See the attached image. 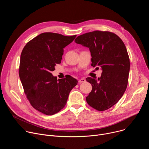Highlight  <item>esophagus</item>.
I'll list each match as a JSON object with an SVG mask.
<instances>
[{"mask_svg": "<svg viewBox=\"0 0 149 149\" xmlns=\"http://www.w3.org/2000/svg\"><path fill=\"white\" fill-rule=\"evenodd\" d=\"M84 82H86V79H85L84 78H82L80 79H79V81H78L79 84H81V83H82Z\"/></svg>", "mask_w": 149, "mask_h": 149, "instance_id": "1", "label": "esophagus"}]
</instances>
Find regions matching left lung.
Returning a JSON list of instances; mask_svg holds the SVG:
<instances>
[{"mask_svg":"<svg viewBox=\"0 0 149 149\" xmlns=\"http://www.w3.org/2000/svg\"><path fill=\"white\" fill-rule=\"evenodd\" d=\"M75 43L89 48L91 65L102 71L98 79L88 77L93 87L87 103L98 111L107 110L123 95L127 86L130 59L123 40L115 33L95 31L78 36Z\"/></svg>","mask_w":149,"mask_h":149,"instance_id":"1","label":"left lung"}]
</instances>
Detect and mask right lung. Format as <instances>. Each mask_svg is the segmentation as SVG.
I'll list each match as a JSON object with an SVG mask.
<instances>
[{
    "mask_svg": "<svg viewBox=\"0 0 149 149\" xmlns=\"http://www.w3.org/2000/svg\"><path fill=\"white\" fill-rule=\"evenodd\" d=\"M76 36L42 33L28 42L21 53L19 74L24 92L32 107L42 113L53 115L62 110L78 83L70 75L57 79L51 74L61 62L63 48Z\"/></svg>",
    "mask_w": 149,
    "mask_h": 149,
    "instance_id": "obj_1",
    "label": "right lung"
}]
</instances>
